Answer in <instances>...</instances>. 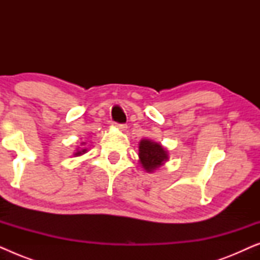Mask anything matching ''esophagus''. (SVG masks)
Returning a JSON list of instances; mask_svg holds the SVG:
<instances>
[{
  "mask_svg": "<svg viewBox=\"0 0 260 260\" xmlns=\"http://www.w3.org/2000/svg\"><path fill=\"white\" fill-rule=\"evenodd\" d=\"M115 126L117 127V129H119V130H122V131H124V130H126V124H117V123H115Z\"/></svg>",
  "mask_w": 260,
  "mask_h": 260,
  "instance_id": "34e87169",
  "label": "esophagus"
}]
</instances>
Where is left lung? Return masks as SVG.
I'll use <instances>...</instances> for the list:
<instances>
[{
    "mask_svg": "<svg viewBox=\"0 0 260 260\" xmlns=\"http://www.w3.org/2000/svg\"><path fill=\"white\" fill-rule=\"evenodd\" d=\"M138 157L145 172L151 173L165 165L168 159V151L157 142L142 140L138 147Z\"/></svg>",
    "mask_w": 260,
    "mask_h": 260,
    "instance_id": "obj_1",
    "label": "left lung"
}]
</instances>
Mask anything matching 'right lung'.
<instances>
[{"instance_id":"right-lung-1","label":"right lung","mask_w":260,"mask_h":260,"mask_svg":"<svg viewBox=\"0 0 260 260\" xmlns=\"http://www.w3.org/2000/svg\"><path fill=\"white\" fill-rule=\"evenodd\" d=\"M83 144H85L84 142H83V143H81V145H83ZM85 152H86V149H78L77 152H74V156H80V155L85 154Z\"/></svg>"}]
</instances>
